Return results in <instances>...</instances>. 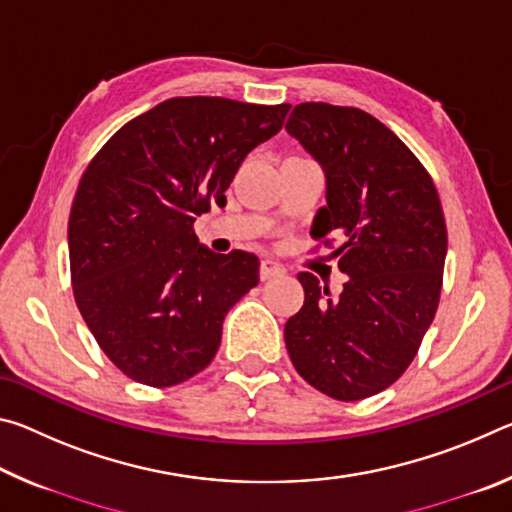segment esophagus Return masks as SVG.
Masks as SVG:
<instances>
[{"label":"esophagus","mask_w":512,"mask_h":512,"mask_svg":"<svg viewBox=\"0 0 512 512\" xmlns=\"http://www.w3.org/2000/svg\"><path fill=\"white\" fill-rule=\"evenodd\" d=\"M284 273H287V268L277 262V259H273V257L262 259V266H259V275H262V280H271V277L284 275Z\"/></svg>","instance_id":"1"}]
</instances>
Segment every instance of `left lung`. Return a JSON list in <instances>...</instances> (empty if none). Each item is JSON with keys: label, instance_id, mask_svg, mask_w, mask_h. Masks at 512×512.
<instances>
[{"label": "left lung", "instance_id": "left-lung-1", "mask_svg": "<svg viewBox=\"0 0 512 512\" xmlns=\"http://www.w3.org/2000/svg\"><path fill=\"white\" fill-rule=\"evenodd\" d=\"M287 133L325 171V198L311 223L336 235L348 275L332 296L302 271L305 305L284 325L300 377L334 400L384 391L409 368L438 309L447 228L436 185L391 128L359 108L300 103Z\"/></svg>", "mask_w": 512, "mask_h": 512}]
</instances>
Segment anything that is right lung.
Masks as SVG:
<instances>
[{"label":"right lung","instance_id":"1","mask_svg":"<svg viewBox=\"0 0 512 512\" xmlns=\"http://www.w3.org/2000/svg\"><path fill=\"white\" fill-rule=\"evenodd\" d=\"M289 103L178 97L128 121L94 155L69 214L76 305L115 366L167 388L214 359L223 318L259 282L246 250L212 253L194 221L225 205L246 155Z\"/></svg>","mask_w":512,"mask_h":512}]
</instances>
